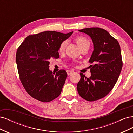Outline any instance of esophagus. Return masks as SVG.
I'll return each mask as SVG.
<instances>
[{"mask_svg":"<svg viewBox=\"0 0 133 133\" xmlns=\"http://www.w3.org/2000/svg\"><path fill=\"white\" fill-rule=\"evenodd\" d=\"M74 72V70H67V74L68 75H71L72 73H73Z\"/></svg>","mask_w":133,"mask_h":133,"instance_id":"1","label":"esophagus"}]
</instances>
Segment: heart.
I'll list each match as a JSON object with an SVG mask.
<instances>
[{
  "label": "heart",
  "instance_id": "b5f03b06",
  "mask_svg": "<svg viewBox=\"0 0 133 133\" xmlns=\"http://www.w3.org/2000/svg\"><path fill=\"white\" fill-rule=\"evenodd\" d=\"M75 41L80 49L84 45H87V44H89V42L88 41V39L83 37H82V36H77V37H76L75 38ZM66 44L67 43L65 41H64L61 43L59 48V53H62L63 52H64V51L65 50L66 48Z\"/></svg>",
  "mask_w": 133,
  "mask_h": 133
}]
</instances>
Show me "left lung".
Instances as JSON below:
<instances>
[{
    "mask_svg": "<svg viewBox=\"0 0 133 133\" xmlns=\"http://www.w3.org/2000/svg\"><path fill=\"white\" fill-rule=\"evenodd\" d=\"M79 31L92 40L94 50L89 62L94 65H91L90 78L80 73L77 90L82 98L93 102L105 97L117 82L123 66L120 46L117 40L102 28H88Z\"/></svg>",
    "mask_w": 133,
    "mask_h": 133,
    "instance_id": "8db88e82",
    "label": "left lung"
}]
</instances>
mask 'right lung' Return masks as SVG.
I'll use <instances>...</instances> for the list:
<instances>
[{"mask_svg": "<svg viewBox=\"0 0 133 133\" xmlns=\"http://www.w3.org/2000/svg\"><path fill=\"white\" fill-rule=\"evenodd\" d=\"M73 31L64 34L45 31L27 37L16 54L20 80L31 96L49 102L59 96L67 77L62 69L55 74L49 70L50 60L59 58V48Z\"/></svg>", "mask_w": 133, "mask_h": 133, "instance_id": "1", "label": "right lung"}]
</instances>
